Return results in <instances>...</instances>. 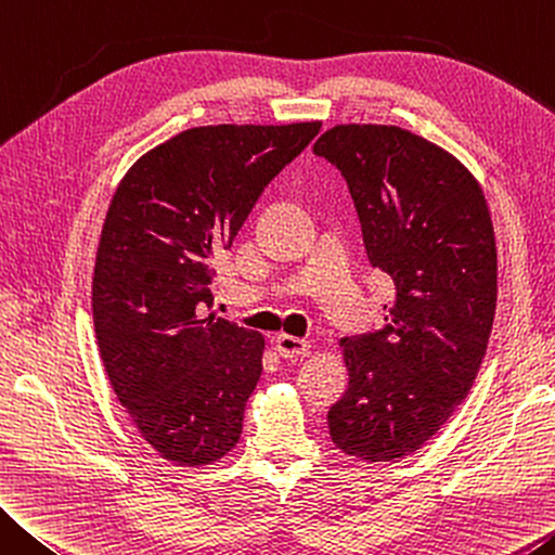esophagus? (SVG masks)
I'll list each match as a JSON object with an SVG mask.
<instances>
[{
  "label": "esophagus",
  "mask_w": 555,
  "mask_h": 555,
  "mask_svg": "<svg viewBox=\"0 0 555 555\" xmlns=\"http://www.w3.org/2000/svg\"><path fill=\"white\" fill-rule=\"evenodd\" d=\"M275 349L280 357L295 359V357H302V353H307V349H310V341L293 337V334H278Z\"/></svg>",
  "instance_id": "obj_1"
}]
</instances>
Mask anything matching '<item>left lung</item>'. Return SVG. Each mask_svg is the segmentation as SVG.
Returning a JSON list of instances; mask_svg holds the SVG:
<instances>
[{
	"label": "left lung",
	"mask_w": 555,
	"mask_h": 555,
	"mask_svg": "<svg viewBox=\"0 0 555 555\" xmlns=\"http://www.w3.org/2000/svg\"><path fill=\"white\" fill-rule=\"evenodd\" d=\"M314 154L347 179L371 266L393 280L386 324L341 339L349 388L330 435L351 457L411 455L465 401L496 310V243L477 179L388 125H337Z\"/></svg>",
	"instance_id": "1"
}]
</instances>
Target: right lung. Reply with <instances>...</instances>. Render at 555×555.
<instances>
[{
  "label": "right lung",
  "mask_w": 555,
  "mask_h": 555,
  "mask_svg": "<svg viewBox=\"0 0 555 555\" xmlns=\"http://www.w3.org/2000/svg\"><path fill=\"white\" fill-rule=\"evenodd\" d=\"M320 127H192L134 162L107 208L93 272L100 359L134 428L177 465L221 460L241 438L266 339L204 314L211 266Z\"/></svg>",
  "instance_id": "1"
}]
</instances>
